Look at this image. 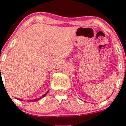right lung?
Segmentation results:
<instances>
[{"label":"right lung","instance_id":"1","mask_svg":"<svg viewBox=\"0 0 126 126\" xmlns=\"http://www.w3.org/2000/svg\"><path fill=\"white\" fill-rule=\"evenodd\" d=\"M48 92H49V91H47V92H46V93L44 94V95H43V96H42V97H41L40 98L35 99H32V100H30V101H29V102H35V101H38V100L41 99V98H43V97H44V96H45L47 94V93H48ZM16 99H17L19 100V101H24V100H22V99H17V98H16Z\"/></svg>","mask_w":126,"mask_h":126}]
</instances>
